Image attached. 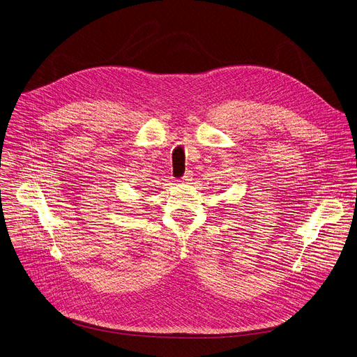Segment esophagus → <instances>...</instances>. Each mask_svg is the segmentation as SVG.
Here are the masks:
<instances>
[{"label": "esophagus", "mask_w": 357, "mask_h": 357, "mask_svg": "<svg viewBox=\"0 0 357 357\" xmlns=\"http://www.w3.org/2000/svg\"><path fill=\"white\" fill-rule=\"evenodd\" d=\"M191 180H192V173L188 172V173H185V176L181 178V183H188V181H191Z\"/></svg>", "instance_id": "obj_1"}]
</instances>
